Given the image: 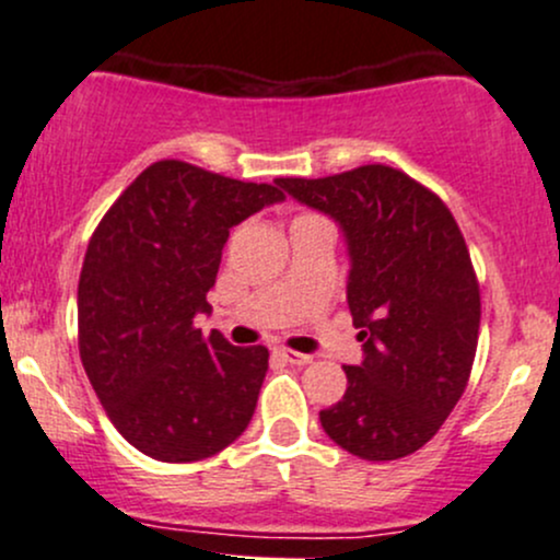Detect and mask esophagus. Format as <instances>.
<instances>
[{
	"label": "esophagus",
	"instance_id": "obj_1",
	"mask_svg": "<svg viewBox=\"0 0 560 560\" xmlns=\"http://www.w3.org/2000/svg\"><path fill=\"white\" fill-rule=\"evenodd\" d=\"M276 354H279L281 359H284V362H290V364H308L311 362L308 354H300V351L284 349V346H281V349H276Z\"/></svg>",
	"mask_w": 560,
	"mask_h": 560
}]
</instances>
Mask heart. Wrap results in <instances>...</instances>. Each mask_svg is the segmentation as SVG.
Wrapping results in <instances>:
<instances>
[{
    "mask_svg": "<svg viewBox=\"0 0 560 560\" xmlns=\"http://www.w3.org/2000/svg\"><path fill=\"white\" fill-rule=\"evenodd\" d=\"M305 220H325V217L311 214V211H303V214H298V217H295V222H305Z\"/></svg>",
    "mask_w": 560,
    "mask_h": 560,
    "instance_id": "obj_1",
    "label": "heart"
}]
</instances>
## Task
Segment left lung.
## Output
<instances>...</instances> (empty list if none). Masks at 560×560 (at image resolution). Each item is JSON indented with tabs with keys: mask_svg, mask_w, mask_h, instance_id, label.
<instances>
[{
	"mask_svg": "<svg viewBox=\"0 0 560 560\" xmlns=\"http://www.w3.org/2000/svg\"><path fill=\"white\" fill-rule=\"evenodd\" d=\"M276 185L332 217L351 255L364 359L343 368L349 386L322 427L368 462L410 456L456 408L478 351L480 287L464 235L440 196L384 163Z\"/></svg>",
	"mask_w": 560,
	"mask_h": 560,
	"instance_id": "8db88e82",
	"label": "left lung"
}]
</instances>
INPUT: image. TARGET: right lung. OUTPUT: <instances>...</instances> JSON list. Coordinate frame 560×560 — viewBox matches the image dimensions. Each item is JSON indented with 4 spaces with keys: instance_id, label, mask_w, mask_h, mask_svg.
<instances>
[{
    "instance_id": "add662e5",
    "label": "right lung",
    "mask_w": 560,
    "mask_h": 560,
    "mask_svg": "<svg viewBox=\"0 0 560 560\" xmlns=\"http://www.w3.org/2000/svg\"><path fill=\"white\" fill-rule=\"evenodd\" d=\"M284 198L185 161H158L120 192L88 244L78 284L80 359L117 432L158 462H201L257 408L265 346L203 335L231 228Z\"/></svg>"
}]
</instances>
